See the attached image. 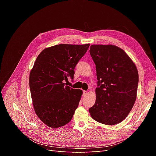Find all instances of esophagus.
Returning a JSON list of instances; mask_svg holds the SVG:
<instances>
[{"label":"esophagus","instance_id":"obj_1","mask_svg":"<svg viewBox=\"0 0 156 156\" xmlns=\"http://www.w3.org/2000/svg\"><path fill=\"white\" fill-rule=\"evenodd\" d=\"M87 94H88V92H87V91L83 90V96H86V95H87Z\"/></svg>","mask_w":156,"mask_h":156}]
</instances>
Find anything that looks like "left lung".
<instances>
[{"mask_svg":"<svg viewBox=\"0 0 156 156\" xmlns=\"http://www.w3.org/2000/svg\"><path fill=\"white\" fill-rule=\"evenodd\" d=\"M90 54L96 64L98 86L90 114L101 124H119L128 115L135 102L137 69L125 51L115 45H92Z\"/></svg>","mask_w":156,"mask_h":156,"instance_id":"8db88e82","label":"left lung"}]
</instances>
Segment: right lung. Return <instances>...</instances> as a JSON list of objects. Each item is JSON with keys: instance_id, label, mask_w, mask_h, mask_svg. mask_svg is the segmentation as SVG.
<instances>
[{"instance_id": "obj_1", "label": "right lung", "mask_w": 156, "mask_h": 156, "mask_svg": "<svg viewBox=\"0 0 156 156\" xmlns=\"http://www.w3.org/2000/svg\"><path fill=\"white\" fill-rule=\"evenodd\" d=\"M90 44H59L45 48L30 72L29 86L36 115L51 128L67 124L79 105L83 91L65 85Z\"/></svg>"}]
</instances>
